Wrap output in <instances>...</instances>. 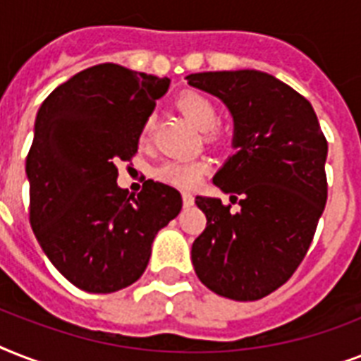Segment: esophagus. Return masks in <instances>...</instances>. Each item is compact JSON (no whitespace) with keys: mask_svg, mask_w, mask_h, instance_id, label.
<instances>
[{"mask_svg":"<svg viewBox=\"0 0 361 361\" xmlns=\"http://www.w3.org/2000/svg\"><path fill=\"white\" fill-rule=\"evenodd\" d=\"M181 198H183V206H185V208H189V206L195 204V197H192L191 192H181Z\"/></svg>","mask_w":361,"mask_h":361,"instance_id":"obj_1","label":"esophagus"}]
</instances>
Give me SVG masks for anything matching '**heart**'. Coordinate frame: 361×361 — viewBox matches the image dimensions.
<instances>
[{"label": "heart", "mask_w": 361, "mask_h": 361, "mask_svg": "<svg viewBox=\"0 0 361 361\" xmlns=\"http://www.w3.org/2000/svg\"><path fill=\"white\" fill-rule=\"evenodd\" d=\"M178 109L187 116V120L191 121L195 127L200 130H212L219 123V109L217 104L204 93L198 92H185L181 93L178 101ZM153 120L147 118L142 125L140 140L146 142L152 135ZM208 170V163L206 161H166L155 170V176L159 180L166 181L170 185L185 187L191 189L202 180L204 172Z\"/></svg>", "instance_id": "b5f03b06"}]
</instances>
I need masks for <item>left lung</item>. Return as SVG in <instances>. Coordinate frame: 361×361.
I'll list each match as a JSON object with an SVG mask.
<instances>
[{
  "instance_id": "left-lung-1",
  "label": "left lung",
  "mask_w": 361,
  "mask_h": 361,
  "mask_svg": "<svg viewBox=\"0 0 361 361\" xmlns=\"http://www.w3.org/2000/svg\"><path fill=\"white\" fill-rule=\"evenodd\" d=\"M219 97L234 118V155L214 183L240 204L197 197L206 228L191 258L198 279L219 296L255 302L285 285L313 241L328 198V142L307 99L262 71L187 76Z\"/></svg>"
}]
</instances>
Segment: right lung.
Here are the masks:
<instances>
[{
	"label": "right lung",
	"instance_id": "right-lung-1",
	"mask_svg": "<svg viewBox=\"0 0 361 361\" xmlns=\"http://www.w3.org/2000/svg\"><path fill=\"white\" fill-rule=\"evenodd\" d=\"M169 78L101 63L54 90L37 112L25 159L30 223L48 260L80 290L109 294L144 274L152 243L181 209L174 187H118V161L138 149Z\"/></svg>",
	"mask_w": 361,
	"mask_h": 361
}]
</instances>
